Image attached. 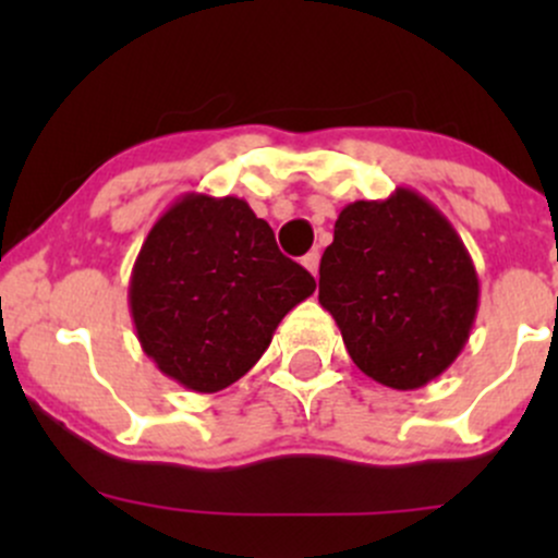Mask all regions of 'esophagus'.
<instances>
[{
	"label": "esophagus",
	"instance_id": "34e87169",
	"mask_svg": "<svg viewBox=\"0 0 558 558\" xmlns=\"http://www.w3.org/2000/svg\"><path fill=\"white\" fill-rule=\"evenodd\" d=\"M301 265H304L306 270H310V272L317 278V270H319V252H310V254H306V257L301 259Z\"/></svg>",
	"mask_w": 558,
	"mask_h": 558
}]
</instances>
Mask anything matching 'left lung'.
Masks as SVG:
<instances>
[{"mask_svg": "<svg viewBox=\"0 0 558 558\" xmlns=\"http://www.w3.org/2000/svg\"><path fill=\"white\" fill-rule=\"evenodd\" d=\"M319 304L364 375L417 390L470 341L480 278L446 215L401 185L341 209L319 262Z\"/></svg>", "mask_w": 558, "mask_h": 558, "instance_id": "obj_1", "label": "left lung"}]
</instances>
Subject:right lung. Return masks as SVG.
<instances>
[{"label": "right lung", "instance_id": "obj_1", "mask_svg": "<svg viewBox=\"0 0 558 558\" xmlns=\"http://www.w3.org/2000/svg\"><path fill=\"white\" fill-rule=\"evenodd\" d=\"M315 288L243 198L194 191L141 243L128 306L159 373L194 393H217L259 362L280 319Z\"/></svg>", "mask_w": 558, "mask_h": 558}]
</instances>
